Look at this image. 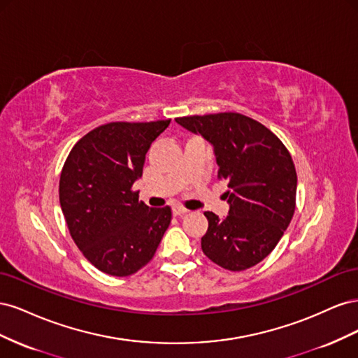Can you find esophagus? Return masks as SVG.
<instances>
[{
	"label": "esophagus",
	"mask_w": 358,
	"mask_h": 358,
	"mask_svg": "<svg viewBox=\"0 0 358 358\" xmlns=\"http://www.w3.org/2000/svg\"><path fill=\"white\" fill-rule=\"evenodd\" d=\"M188 210L185 208H182V206H173V215L175 216H182L185 215Z\"/></svg>",
	"instance_id": "1"
}]
</instances>
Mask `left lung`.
<instances>
[{
    "instance_id": "obj_1",
    "label": "left lung",
    "mask_w": 358,
    "mask_h": 358,
    "mask_svg": "<svg viewBox=\"0 0 358 358\" xmlns=\"http://www.w3.org/2000/svg\"><path fill=\"white\" fill-rule=\"evenodd\" d=\"M176 122L213 146L218 179L230 188L225 218L204 212L209 221L201 237L204 255L231 272L263 262L296 209L297 173L288 149L263 124L236 112L183 116Z\"/></svg>"
}]
</instances>
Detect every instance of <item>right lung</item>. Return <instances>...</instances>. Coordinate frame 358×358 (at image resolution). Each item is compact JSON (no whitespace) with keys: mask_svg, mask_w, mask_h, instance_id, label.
<instances>
[{"mask_svg":"<svg viewBox=\"0 0 358 358\" xmlns=\"http://www.w3.org/2000/svg\"><path fill=\"white\" fill-rule=\"evenodd\" d=\"M171 119L109 122L73 146L59 178V203L74 243L112 276H129L152 259L171 209L148 208L134 182L146 152Z\"/></svg>","mask_w":358,"mask_h":358,"instance_id":"obj_1","label":"right lung"}]
</instances>
